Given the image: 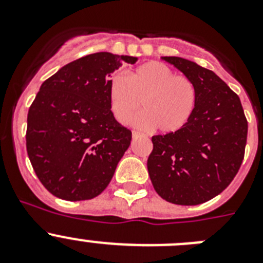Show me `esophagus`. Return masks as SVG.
I'll return each mask as SVG.
<instances>
[{
	"instance_id": "obj_1",
	"label": "esophagus",
	"mask_w": 263,
	"mask_h": 263,
	"mask_svg": "<svg viewBox=\"0 0 263 263\" xmlns=\"http://www.w3.org/2000/svg\"><path fill=\"white\" fill-rule=\"evenodd\" d=\"M138 137H142V134L138 133V132H133V138H138Z\"/></svg>"
}]
</instances>
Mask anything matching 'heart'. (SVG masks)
<instances>
[{"label": "heart", "mask_w": 263, "mask_h": 263, "mask_svg": "<svg viewBox=\"0 0 263 263\" xmlns=\"http://www.w3.org/2000/svg\"><path fill=\"white\" fill-rule=\"evenodd\" d=\"M109 105L116 120L126 124L142 101L143 113L133 124L155 127L160 133H175L185 126L196 104V88L185 76L175 75L168 66L148 62L125 79L116 75L109 81Z\"/></svg>", "instance_id": "heart-1"}]
</instances>
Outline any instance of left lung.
<instances>
[{
  "instance_id": "8db88e82",
  "label": "left lung",
  "mask_w": 263,
  "mask_h": 263,
  "mask_svg": "<svg viewBox=\"0 0 263 263\" xmlns=\"http://www.w3.org/2000/svg\"><path fill=\"white\" fill-rule=\"evenodd\" d=\"M196 88L191 118L175 133L154 136L148 175L162 199L197 205L221 194L245 154L248 121L240 97L211 69L178 57H162Z\"/></svg>"
}]
</instances>
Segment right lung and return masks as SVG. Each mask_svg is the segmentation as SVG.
<instances>
[{
    "label": "right lung",
    "instance_id": "obj_1",
    "mask_svg": "<svg viewBox=\"0 0 263 263\" xmlns=\"http://www.w3.org/2000/svg\"><path fill=\"white\" fill-rule=\"evenodd\" d=\"M137 60L90 53L41 85L27 115L26 148L36 176L53 196L89 200L108 187L132 141V132L110 110V73Z\"/></svg>",
    "mask_w": 263,
    "mask_h": 263
}]
</instances>
